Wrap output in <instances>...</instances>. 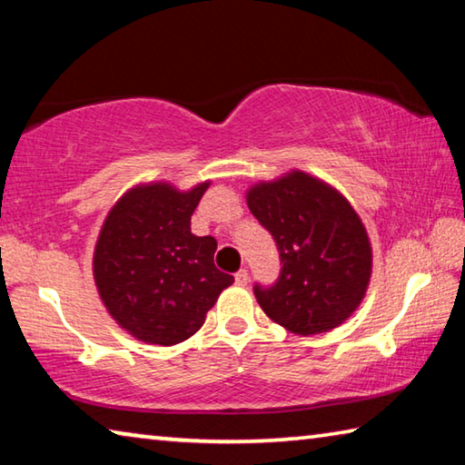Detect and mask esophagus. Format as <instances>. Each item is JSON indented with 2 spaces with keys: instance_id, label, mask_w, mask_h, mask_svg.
<instances>
[{
  "instance_id": "obj_1",
  "label": "esophagus",
  "mask_w": 465,
  "mask_h": 465,
  "mask_svg": "<svg viewBox=\"0 0 465 465\" xmlns=\"http://www.w3.org/2000/svg\"><path fill=\"white\" fill-rule=\"evenodd\" d=\"M248 279H250V274H248L246 269H242V271L235 272V285L246 287V285H248Z\"/></svg>"
}]
</instances>
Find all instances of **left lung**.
<instances>
[{
  "label": "left lung",
  "instance_id": "left-lung-1",
  "mask_svg": "<svg viewBox=\"0 0 465 465\" xmlns=\"http://www.w3.org/2000/svg\"><path fill=\"white\" fill-rule=\"evenodd\" d=\"M246 201L281 258L279 279L254 285L266 316L302 336L342 324L371 277V243L349 201L305 172L252 186Z\"/></svg>",
  "mask_w": 465,
  "mask_h": 465
}]
</instances>
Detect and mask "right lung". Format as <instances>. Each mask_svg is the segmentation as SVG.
<instances>
[{
	"instance_id": "add662e5",
	"label": "right lung",
	"mask_w": 465,
	"mask_h": 465,
	"mask_svg": "<svg viewBox=\"0 0 465 465\" xmlns=\"http://www.w3.org/2000/svg\"><path fill=\"white\" fill-rule=\"evenodd\" d=\"M209 183L129 191L110 211L94 252V279L106 310L139 341L172 346L204 324L233 277L213 262L217 242L191 233Z\"/></svg>"
}]
</instances>
